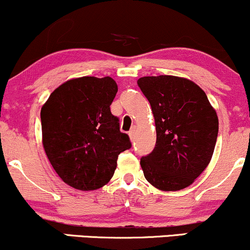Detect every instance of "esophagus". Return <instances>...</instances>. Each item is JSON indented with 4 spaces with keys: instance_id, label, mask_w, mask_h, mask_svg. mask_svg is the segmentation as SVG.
Returning <instances> with one entry per match:
<instances>
[{
    "instance_id": "34e87169",
    "label": "esophagus",
    "mask_w": 250,
    "mask_h": 250,
    "mask_svg": "<svg viewBox=\"0 0 250 250\" xmlns=\"http://www.w3.org/2000/svg\"><path fill=\"white\" fill-rule=\"evenodd\" d=\"M135 131H136V128L133 127L130 129V131H129V137H130L131 141H134V137H135Z\"/></svg>"
}]
</instances>
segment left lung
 Listing matches in <instances>:
<instances>
[{
  "instance_id": "obj_1",
  "label": "left lung",
  "mask_w": 250,
  "mask_h": 250,
  "mask_svg": "<svg viewBox=\"0 0 250 250\" xmlns=\"http://www.w3.org/2000/svg\"><path fill=\"white\" fill-rule=\"evenodd\" d=\"M137 84L150 103L156 127L154 150L140 162L143 174L160 190H181L210 162L219 133L216 111L188 79L145 76Z\"/></svg>"
}]
</instances>
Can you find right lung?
Segmentation results:
<instances>
[{"label": "right lung", "mask_w": 250, "mask_h": 250, "mask_svg": "<svg viewBox=\"0 0 250 250\" xmlns=\"http://www.w3.org/2000/svg\"><path fill=\"white\" fill-rule=\"evenodd\" d=\"M117 93L111 77L62 83L41 109L42 145L54 170L79 190H95L113 177L117 157L131 147L110 111Z\"/></svg>", "instance_id": "add662e5"}]
</instances>
